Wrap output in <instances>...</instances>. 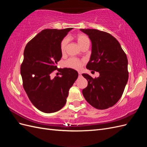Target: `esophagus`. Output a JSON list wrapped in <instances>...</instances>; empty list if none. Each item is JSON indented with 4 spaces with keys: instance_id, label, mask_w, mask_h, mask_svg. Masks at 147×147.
I'll return each instance as SVG.
<instances>
[{
    "instance_id": "obj_1",
    "label": "esophagus",
    "mask_w": 147,
    "mask_h": 147,
    "mask_svg": "<svg viewBox=\"0 0 147 147\" xmlns=\"http://www.w3.org/2000/svg\"><path fill=\"white\" fill-rule=\"evenodd\" d=\"M78 75H79V77L82 76V73L80 72H78Z\"/></svg>"
}]
</instances>
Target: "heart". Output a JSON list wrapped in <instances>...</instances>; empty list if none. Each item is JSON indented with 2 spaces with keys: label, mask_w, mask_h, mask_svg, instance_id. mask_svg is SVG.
<instances>
[{
  "label": "heart",
  "mask_w": 147,
  "mask_h": 147,
  "mask_svg": "<svg viewBox=\"0 0 147 147\" xmlns=\"http://www.w3.org/2000/svg\"><path fill=\"white\" fill-rule=\"evenodd\" d=\"M75 38H76L78 45L80 47V48L83 45H84L86 43L90 42H89L88 38L86 37V35L83 34H78L76 36H75ZM68 42V38H64L62 40L60 43V50L61 54L63 55L65 54ZM65 65L66 67H67L79 70L82 67L83 61L80 59L74 58V57H71V58H69L68 60H67L65 61Z\"/></svg>",
  "instance_id": "heart-1"
}]
</instances>
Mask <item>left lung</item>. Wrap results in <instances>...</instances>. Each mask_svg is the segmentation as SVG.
<instances>
[{
	"label": "left lung",
	"instance_id": "1",
	"mask_svg": "<svg viewBox=\"0 0 147 147\" xmlns=\"http://www.w3.org/2000/svg\"><path fill=\"white\" fill-rule=\"evenodd\" d=\"M92 43L86 68L99 73L93 78L83 74L88 86L82 91L86 100L97 109L113 106L121 98L128 80L127 58L119 43L112 35L97 29H80Z\"/></svg>",
	"mask_w": 147,
	"mask_h": 147
}]
</instances>
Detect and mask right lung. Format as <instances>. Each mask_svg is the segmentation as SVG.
I'll return each instance as SVG.
<instances>
[{
    "instance_id": "add662e5",
    "label": "right lung",
    "mask_w": 147,
    "mask_h": 147,
    "mask_svg": "<svg viewBox=\"0 0 147 147\" xmlns=\"http://www.w3.org/2000/svg\"><path fill=\"white\" fill-rule=\"evenodd\" d=\"M72 29H44L25 47L21 65L23 88L32 104L44 113L63 107L69 89L78 78V72L70 68L59 69L61 77L51 78L62 57L60 43Z\"/></svg>"
}]
</instances>
